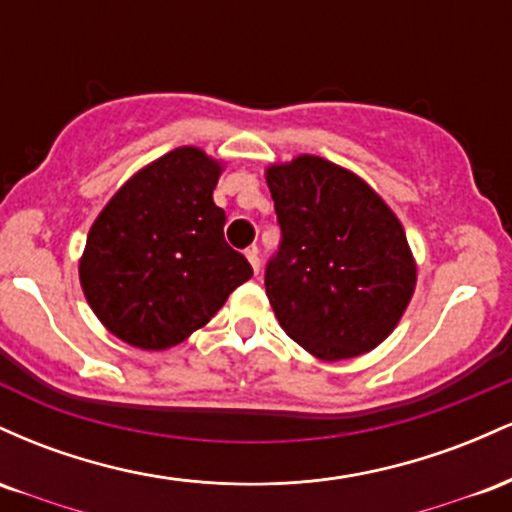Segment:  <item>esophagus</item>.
<instances>
[{
    "label": "esophagus",
    "instance_id": "34e87169",
    "mask_svg": "<svg viewBox=\"0 0 512 512\" xmlns=\"http://www.w3.org/2000/svg\"><path fill=\"white\" fill-rule=\"evenodd\" d=\"M245 257H248V260H250L252 269H255V274H260V267H262V262H260V250H257L255 245H252V248L245 250Z\"/></svg>",
    "mask_w": 512,
    "mask_h": 512
}]
</instances>
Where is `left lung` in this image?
Masks as SVG:
<instances>
[{
    "instance_id": "obj_1",
    "label": "left lung",
    "mask_w": 512,
    "mask_h": 512,
    "mask_svg": "<svg viewBox=\"0 0 512 512\" xmlns=\"http://www.w3.org/2000/svg\"><path fill=\"white\" fill-rule=\"evenodd\" d=\"M279 250L264 269L276 320L322 361L375 349L414 293L397 216L349 170L317 156L267 170Z\"/></svg>"
}]
</instances>
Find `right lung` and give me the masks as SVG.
Here are the masks:
<instances>
[{
    "label": "right lung",
    "mask_w": 512,
    "mask_h": 512,
    "mask_svg": "<svg viewBox=\"0 0 512 512\" xmlns=\"http://www.w3.org/2000/svg\"><path fill=\"white\" fill-rule=\"evenodd\" d=\"M219 163L175 149L134 175L88 231L79 264L86 301L122 342L168 349L204 327L252 276L223 238L211 192Z\"/></svg>",
    "instance_id": "obj_1"
}]
</instances>
